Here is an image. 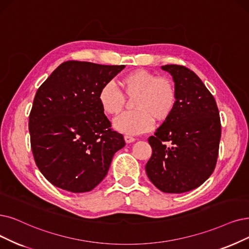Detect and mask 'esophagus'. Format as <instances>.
Listing matches in <instances>:
<instances>
[{
    "mask_svg": "<svg viewBox=\"0 0 249 249\" xmlns=\"http://www.w3.org/2000/svg\"><path fill=\"white\" fill-rule=\"evenodd\" d=\"M124 141L126 142V143H133V142H135L136 141V139L134 138V137H132V136H124Z\"/></svg>",
    "mask_w": 249,
    "mask_h": 249,
    "instance_id": "obj_1",
    "label": "esophagus"
}]
</instances>
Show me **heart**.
<instances>
[{
  "mask_svg": "<svg viewBox=\"0 0 249 249\" xmlns=\"http://www.w3.org/2000/svg\"><path fill=\"white\" fill-rule=\"evenodd\" d=\"M122 92L112 84H104L98 93V101L102 110L116 115L125 106V97L134 98V111L116 117L113 126L118 132L139 135L148 132L154 119L164 123L175 111L178 92L175 82L166 76H158L147 69H135L124 74L119 81Z\"/></svg>",
  "mask_w": 249,
  "mask_h": 249,
  "instance_id": "b5f03b06",
  "label": "heart"
}]
</instances>
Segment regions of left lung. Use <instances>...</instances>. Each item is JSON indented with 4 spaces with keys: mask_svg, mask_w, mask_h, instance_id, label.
Returning <instances> with one entry per match:
<instances>
[{
    "mask_svg": "<svg viewBox=\"0 0 249 249\" xmlns=\"http://www.w3.org/2000/svg\"><path fill=\"white\" fill-rule=\"evenodd\" d=\"M177 87L172 116L148 142L152 155L145 168L164 193H184L202 185L213 173L221 139L220 112L201 79L183 65H163Z\"/></svg>",
    "mask_w": 249,
    "mask_h": 249,
    "instance_id": "8db88e82",
    "label": "left lung"
}]
</instances>
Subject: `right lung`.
<instances>
[{"mask_svg":"<svg viewBox=\"0 0 249 249\" xmlns=\"http://www.w3.org/2000/svg\"><path fill=\"white\" fill-rule=\"evenodd\" d=\"M124 68L66 61L37 89L28 122L32 150L54 186L72 193L93 190L125 145L98 101L100 88Z\"/></svg>","mask_w":249,"mask_h":249,"instance_id":"add662e5","label":"right lung"}]
</instances>
